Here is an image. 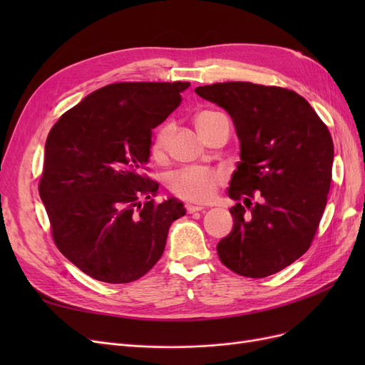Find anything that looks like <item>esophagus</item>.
<instances>
[{"instance_id":"obj_1","label":"esophagus","mask_w":365,"mask_h":365,"mask_svg":"<svg viewBox=\"0 0 365 365\" xmlns=\"http://www.w3.org/2000/svg\"><path fill=\"white\" fill-rule=\"evenodd\" d=\"M185 210H187V213H196V212H202L204 207H201V205H192V204H187V205H185Z\"/></svg>"}]
</instances>
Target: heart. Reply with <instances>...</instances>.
<instances>
[{
    "label": "heart",
    "mask_w": 365,
    "mask_h": 365,
    "mask_svg": "<svg viewBox=\"0 0 365 365\" xmlns=\"http://www.w3.org/2000/svg\"><path fill=\"white\" fill-rule=\"evenodd\" d=\"M217 113L204 111L196 117L197 128H200L201 134L205 135L208 126L213 123L215 120L222 118ZM173 126L170 123H165L157 129L155 134L150 141V153L152 157L161 161L164 160L165 153L169 149V141L172 137ZM225 181V175L217 169L210 168H184L180 170H175L168 176V189L180 200L190 201L202 204L212 200L216 190Z\"/></svg>",
    "instance_id": "1"
}]
</instances>
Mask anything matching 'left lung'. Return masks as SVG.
<instances>
[{"label": "left lung", "mask_w": 365, "mask_h": 365, "mask_svg": "<svg viewBox=\"0 0 365 365\" xmlns=\"http://www.w3.org/2000/svg\"><path fill=\"white\" fill-rule=\"evenodd\" d=\"M195 93L228 111L240 140L228 187L235 227L217 256L244 277H268L312 245L332 182V137L314 108L282 86L224 82Z\"/></svg>", "instance_id": "obj_1"}]
</instances>
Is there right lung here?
<instances>
[{
  "label": "right lung",
  "mask_w": 365,
  "mask_h": 365,
  "mask_svg": "<svg viewBox=\"0 0 365 365\" xmlns=\"http://www.w3.org/2000/svg\"><path fill=\"white\" fill-rule=\"evenodd\" d=\"M189 82H118L63 113L46 141L39 196L58 250L90 277L129 283L163 256L168 231L185 215L158 204L148 176L152 129L181 103Z\"/></svg>",
  "instance_id": "right-lung-1"
}]
</instances>
